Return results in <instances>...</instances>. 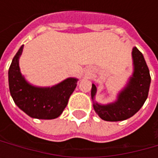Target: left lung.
Listing matches in <instances>:
<instances>
[{"mask_svg":"<svg viewBox=\"0 0 158 158\" xmlns=\"http://www.w3.org/2000/svg\"><path fill=\"white\" fill-rule=\"evenodd\" d=\"M133 60L135 72L127 87L119 94L115 103L100 106L94 104V109L98 115L106 121H120L129 118L135 114L143 106L149 94L150 75L143 53L136 47L133 48ZM97 91L95 84H92L91 97L94 98Z\"/></svg>","mask_w":158,"mask_h":158,"instance_id":"1","label":"left lung"}]
</instances>
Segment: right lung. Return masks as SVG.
Returning <instances> with one entry per match:
<instances>
[{
    "label": "right lung",
    "instance_id": "obj_1",
    "mask_svg": "<svg viewBox=\"0 0 158 158\" xmlns=\"http://www.w3.org/2000/svg\"><path fill=\"white\" fill-rule=\"evenodd\" d=\"M23 47H20L13 58L9 69V91L15 105L31 118H57L68 105L77 80L69 78L52 88H37L30 85L21 76L18 65Z\"/></svg>",
    "mask_w": 158,
    "mask_h": 158
}]
</instances>
